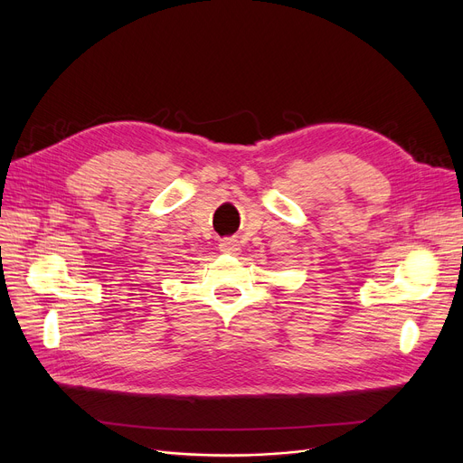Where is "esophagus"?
<instances>
[{
  "label": "esophagus",
  "instance_id": "34e87169",
  "mask_svg": "<svg viewBox=\"0 0 463 463\" xmlns=\"http://www.w3.org/2000/svg\"><path fill=\"white\" fill-rule=\"evenodd\" d=\"M219 250H222L223 253H231V255H236L240 251V246L236 240H231V238H225L222 240V244H219Z\"/></svg>",
  "mask_w": 463,
  "mask_h": 463
}]
</instances>
